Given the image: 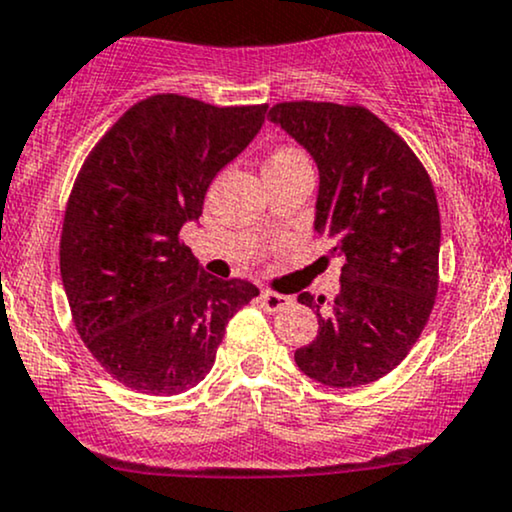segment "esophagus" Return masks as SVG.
<instances>
[{"label":"esophagus","instance_id":"obj_1","mask_svg":"<svg viewBox=\"0 0 512 512\" xmlns=\"http://www.w3.org/2000/svg\"><path fill=\"white\" fill-rule=\"evenodd\" d=\"M290 304H292V297L280 295V292H273V290L261 292V307L266 309V312L275 314V312H280V309L290 307Z\"/></svg>","mask_w":512,"mask_h":512}]
</instances>
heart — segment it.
<instances>
[{"label": "heart", "instance_id": "1", "mask_svg": "<svg viewBox=\"0 0 512 512\" xmlns=\"http://www.w3.org/2000/svg\"><path fill=\"white\" fill-rule=\"evenodd\" d=\"M300 162H307V157H304L302 149L297 147H278L275 152L268 157V164H266V171L268 169H285V166H292V164H300Z\"/></svg>", "mask_w": 512, "mask_h": 512}]
</instances>
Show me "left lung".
<instances>
[{
	"label": "left lung",
	"instance_id": "8db88e82",
	"mask_svg": "<svg viewBox=\"0 0 512 512\" xmlns=\"http://www.w3.org/2000/svg\"><path fill=\"white\" fill-rule=\"evenodd\" d=\"M319 166L317 232L346 263L341 292L314 302L319 333L295 363L326 387L377 382L426 329L440 283V210L433 181L404 137L360 103L283 101L268 113Z\"/></svg>",
	"mask_w": 512,
	"mask_h": 512
}]
</instances>
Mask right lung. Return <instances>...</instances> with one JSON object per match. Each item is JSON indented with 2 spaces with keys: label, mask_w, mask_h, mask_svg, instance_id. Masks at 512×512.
<instances>
[{
  "label": "right lung",
  "mask_w": 512,
  "mask_h": 512,
  "mask_svg": "<svg viewBox=\"0 0 512 512\" xmlns=\"http://www.w3.org/2000/svg\"><path fill=\"white\" fill-rule=\"evenodd\" d=\"M266 111L268 103L147 96L96 142L74 179L62 285L84 346L128 389L171 396L195 387L229 319L258 295L249 280L205 273L181 229L203 215L212 179L254 140Z\"/></svg>",
  "instance_id": "1"
}]
</instances>
